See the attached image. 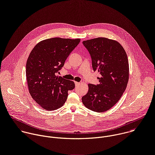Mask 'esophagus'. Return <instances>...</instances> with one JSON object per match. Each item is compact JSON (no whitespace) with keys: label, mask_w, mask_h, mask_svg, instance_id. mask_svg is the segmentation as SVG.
Masks as SVG:
<instances>
[{"label":"esophagus","mask_w":155,"mask_h":155,"mask_svg":"<svg viewBox=\"0 0 155 155\" xmlns=\"http://www.w3.org/2000/svg\"><path fill=\"white\" fill-rule=\"evenodd\" d=\"M80 83H80V82H77V81H75V85H76V86H78V85H79Z\"/></svg>","instance_id":"obj_1"}]
</instances>
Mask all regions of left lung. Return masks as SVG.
<instances>
[{"label":"left lung","instance_id":"obj_1","mask_svg":"<svg viewBox=\"0 0 155 155\" xmlns=\"http://www.w3.org/2000/svg\"><path fill=\"white\" fill-rule=\"evenodd\" d=\"M92 60L94 71L101 75L100 83L89 84L87 93L82 102L88 109L98 113L111 108L121 98L129 78L127 54L116 41L97 38L83 41Z\"/></svg>","mask_w":155,"mask_h":155}]
</instances>
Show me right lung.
<instances>
[{
    "label": "right lung",
    "mask_w": 155,
    "mask_h": 155,
    "mask_svg": "<svg viewBox=\"0 0 155 155\" xmlns=\"http://www.w3.org/2000/svg\"><path fill=\"white\" fill-rule=\"evenodd\" d=\"M80 41V39L50 38L39 42L30 52L26 64L28 90L44 110L53 111L61 107L68 91L74 89L73 81L57 75Z\"/></svg>",
    "instance_id": "obj_1"
}]
</instances>
